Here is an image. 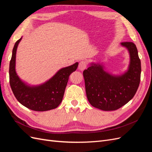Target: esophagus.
Segmentation results:
<instances>
[{"mask_svg":"<svg viewBox=\"0 0 152 152\" xmlns=\"http://www.w3.org/2000/svg\"><path fill=\"white\" fill-rule=\"evenodd\" d=\"M87 66V62L85 60H82L79 65V68L80 70H84Z\"/></svg>","mask_w":152,"mask_h":152,"instance_id":"1","label":"esophagus"}]
</instances>
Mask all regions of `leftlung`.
<instances>
[{
    "label": "left lung",
    "mask_w": 152,
    "mask_h": 152,
    "mask_svg": "<svg viewBox=\"0 0 152 152\" xmlns=\"http://www.w3.org/2000/svg\"><path fill=\"white\" fill-rule=\"evenodd\" d=\"M130 54V65L121 76H113L98 64H91L84 70L87 98L93 107L104 111L116 110L134 97L141 79V61L136 45L122 42Z\"/></svg>",
    "instance_id": "1"
}]
</instances>
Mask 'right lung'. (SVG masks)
<instances>
[{
	"instance_id": "right-lung-1",
	"label": "right lung",
	"mask_w": 152,
	"mask_h": 152,
	"mask_svg": "<svg viewBox=\"0 0 152 152\" xmlns=\"http://www.w3.org/2000/svg\"><path fill=\"white\" fill-rule=\"evenodd\" d=\"M21 39L18 40L15 44L10 63V83L14 95L21 104L34 111L44 112L57 108L63 99L69 76L76 70L79 63L61 69L42 85L26 86L20 79L15 71L16 49Z\"/></svg>"
}]
</instances>
